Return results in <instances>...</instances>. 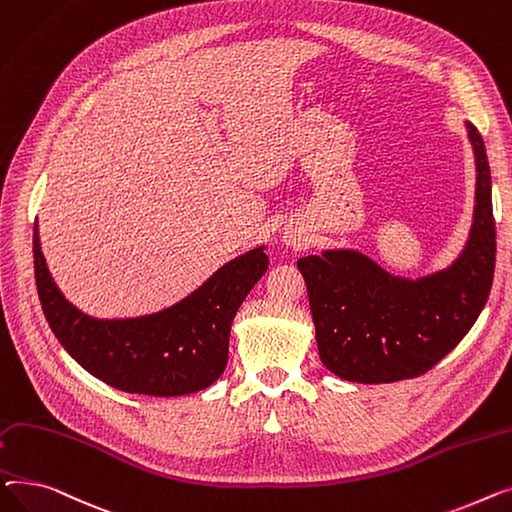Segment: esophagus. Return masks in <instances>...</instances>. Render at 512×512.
Segmentation results:
<instances>
[{
	"label": "esophagus",
	"instance_id": "obj_1",
	"mask_svg": "<svg viewBox=\"0 0 512 512\" xmlns=\"http://www.w3.org/2000/svg\"><path fill=\"white\" fill-rule=\"evenodd\" d=\"M283 237H285L287 246H302V237H299V235L293 233V231H287Z\"/></svg>",
	"mask_w": 512,
	"mask_h": 512
}]
</instances>
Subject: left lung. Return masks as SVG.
Masks as SVG:
<instances>
[{
    "label": "left lung",
    "mask_w": 512,
    "mask_h": 512,
    "mask_svg": "<svg viewBox=\"0 0 512 512\" xmlns=\"http://www.w3.org/2000/svg\"><path fill=\"white\" fill-rule=\"evenodd\" d=\"M475 159V204L467 242L446 268L403 277L353 250L297 260L322 364L335 376L382 384L428 372L482 314L494 279L492 177L482 136L465 122Z\"/></svg>",
    "instance_id": "obj_1"
}]
</instances>
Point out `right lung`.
Returning a JSON list of instances; mask_svg holds the SVG:
<instances>
[{
  "label": "right lung",
  "instance_id": "add662e5",
  "mask_svg": "<svg viewBox=\"0 0 512 512\" xmlns=\"http://www.w3.org/2000/svg\"><path fill=\"white\" fill-rule=\"evenodd\" d=\"M266 246L217 268L173 306L136 318H95L55 285L35 225V279L57 341L105 384L132 395L182 397L215 384L227 366L233 318L268 268Z\"/></svg>",
  "mask_w": 512,
  "mask_h": 512
}]
</instances>
